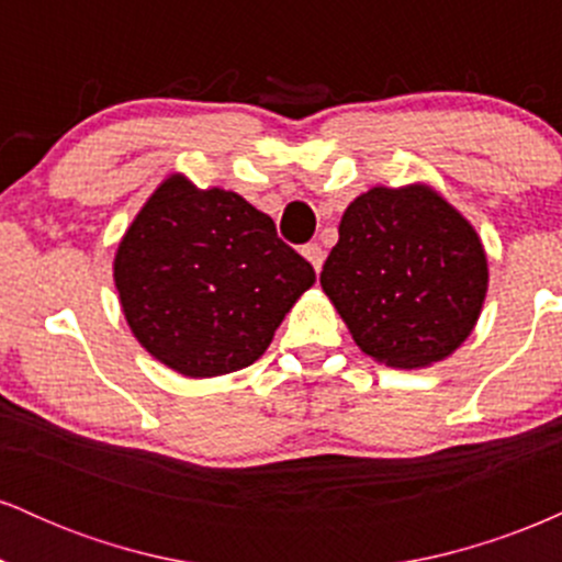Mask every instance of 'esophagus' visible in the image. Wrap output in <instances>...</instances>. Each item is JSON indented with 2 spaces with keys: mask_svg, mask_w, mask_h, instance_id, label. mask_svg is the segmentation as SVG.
<instances>
[{
  "mask_svg": "<svg viewBox=\"0 0 562 562\" xmlns=\"http://www.w3.org/2000/svg\"><path fill=\"white\" fill-rule=\"evenodd\" d=\"M301 254H303V259L312 263L314 272H319L322 261H325V250H322V245H317V243H306V245H303V248H301Z\"/></svg>",
  "mask_w": 562,
  "mask_h": 562,
  "instance_id": "1",
  "label": "esophagus"
}]
</instances>
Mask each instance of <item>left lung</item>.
Masks as SVG:
<instances>
[{"label":"left lung","mask_w":562,"mask_h":562,"mask_svg":"<svg viewBox=\"0 0 562 562\" xmlns=\"http://www.w3.org/2000/svg\"><path fill=\"white\" fill-rule=\"evenodd\" d=\"M319 282L367 357L417 370L473 333L488 263L479 232L434 187H372L340 218Z\"/></svg>","instance_id":"obj_1"}]
</instances>
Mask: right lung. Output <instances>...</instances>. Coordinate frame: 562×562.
<instances>
[{"label":"right lung","mask_w":562,"mask_h":562,"mask_svg":"<svg viewBox=\"0 0 562 562\" xmlns=\"http://www.w3.org/2000/svg\"><path fill=\"white\" fill-rule=\"evenodd\" d=\"M113 280L147 353L184 378H216L267 351L314 269L237 192L171 173L121 237Z\"/></svg>","instance_id":"right-lung-1"}]
</instances>
